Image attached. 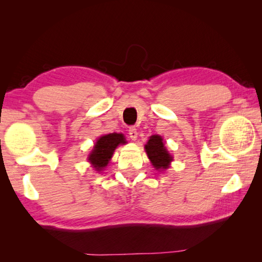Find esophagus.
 I'll return each instance as SVG.
<instances>
[{
  "mask_svg": "<svg viewBox=\"0 0 262 262\" xmlns=\"http://www.w3.org/2000/svg\"><path fill=\"white\" fill-rule=\"evenodd\" d=\"M128 134H129L130 139L132 140H136L137 139V135H139V133H137V129L135 127H129V130H128Z\"/></svg>",
  "mask_w": 262,
  "mask_h": 262,
  "instance_id": "esophagus-1",
  "label": "esophagus"
}]
</instances>
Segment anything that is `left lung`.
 Wrapping results in <instances>:
<instances>
[{"mask_svg": "<svg viewBox=\"0 0 262 262\" xmlns=\"http://www.w3.org/2000/svg\"><path fill=\"white\" fill-rule=\"evenodd\" d=\"M144 149L150 162H151L156 170H165V168H168V166H170V163L172 162L173 157L166 150L165 145L163 143L162 136H150L147 144L144 145Z\"/></svg>", "mask_w": 262, "mask_h": 262, "instance_id": "1", "label": "left lung"}]
</instances>
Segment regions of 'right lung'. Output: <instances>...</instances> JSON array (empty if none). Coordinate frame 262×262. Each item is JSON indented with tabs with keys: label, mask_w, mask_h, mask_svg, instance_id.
<instances>
[{
	"label": "right lung",
	"mask_w": 262,
	"mask_h": 262,
	"mask_svg": "<svg viewBox=\"0 0 262 262\" xmlns=\"http://www.w3.org/2000/svg\"><path fill=\"white\" fill-rule=\"evenodd\" d=\"M125 143H127V141L121 133H111V134L100 136L89 155V162L92 164V167H95L96 171H103V168L107 166L112 158L115 148L119 144Z\"/></svg>",
	"instance_id": "right-lung-1"
}]
</instances>
